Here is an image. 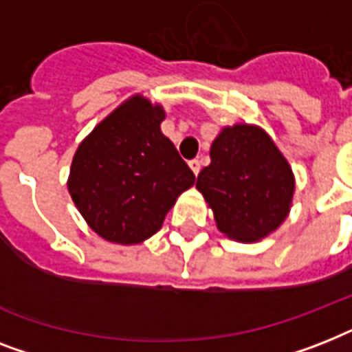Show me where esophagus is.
I'll return each mask as SVG.
<instances>
[{"label":"esophagus","instance_id":"1","mask_svg":"<svg viewBox=\"0 0 352 352\" xmlns=\"http://www.w3.org/2000/svg\"><path fill=\"white\" fill-rule=\"evenodd\" d=\"M188 164H190V168H192L193 173H195V175H199V171H201V160L193 159V160H190Z\"/></svg>","mask_w":352,"mask_h":352}]
</instances>
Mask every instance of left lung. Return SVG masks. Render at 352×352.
Returning <instances> with one entry per match:
<instances>
[{
    "label": "left lung",
    "instance_id": "1",
    "mask_svg": "<svg viewBox=\"0 0 352 352\" xmlns=\"http://www.w3.org/2000/svg\"><path fill=\"white\" fill-rule=\"evenodd\" d=\"M212 162L197 188L228 237L257 241L276 230L290 210L294 175L289 162L259 127H226L210 149Z\"/></svg>",
    "mask_w": 352,
    "mask_h": 352
}]
</instances>
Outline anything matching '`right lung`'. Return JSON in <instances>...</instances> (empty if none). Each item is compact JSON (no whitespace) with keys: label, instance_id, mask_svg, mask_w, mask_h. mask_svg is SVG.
I'll list each match as a JSON object with an SVG mask.
<instances>
[{"label":"right lung","instance_id":"1","mask_svg":"<svg viewBox=\"0 0 352 352\" xmlns=\"http://www.w3.org/2000/svg\"><path fill=\"white\" fill-rule=\"evenodd\" d=\"M162 107L142 96L122 104L80 144L69 193L96 234L135 245L162 226L179 193L195 182L170 138Z\"/></svg>","mask_w":352,"mask_h":352}]
</instances>
